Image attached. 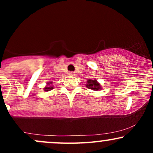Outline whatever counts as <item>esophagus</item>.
I'll return each mask as SVG.
<instances>
[{
	"mask_svg": "<svg viewBox=\"0 0 153 153\" xmlns=\"http://www.w3.org/2000/svg\"><path fill=\"white\" fill-rule=\"evenodd\" d=\"M68 74H69V75H71V76H75V73H73V72H70Z\"/></svg>",
	"mask_w": 153,
	"mask_h": 153,
	"instance_id": "1",
	"label": "esophagus"
}]
</instances>
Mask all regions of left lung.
<instances>
[{"label":"left lung","mask_w":153,"mask_h":153,"mask_svg":"<svg viewBox=\"0 0 153 153\" xmlns=\"http://www.w3.org/2000/svg\"><path fill=\"white\" fill-rule=\"evenodd\" d=\"M85 86L88 88L89 89H91V90L96 91H100L102 89L101 84H100L96 79H94V80H92V79H88V80H87V83L85 84Z\"/></svg>","instance_id":"1"}]
</instances>
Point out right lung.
I'll return each instance as SVG.
<instances>
[{
    "instance_id": "add662e5",
    "label": "right lung",
    "mask_w": 153,
    "mask_h": 153,
    "mask_svg": "<svg viewBox=\"0 0 153 153\" xmlns=\"http://www.w3.org/2000/svg\"><path fill=\"white\" fill-rule=\"evenodd\" d=\"M52 81L47 82V85H45V88H44V91H49L52 90V89L54 88V87L52 86Z\"/></svg>"
}]
</instances>
